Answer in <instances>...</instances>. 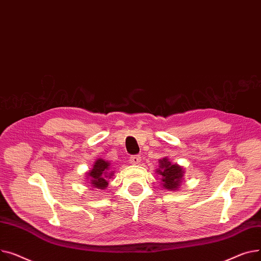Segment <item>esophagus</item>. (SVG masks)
<instances>
[{
    "instance_id": "esophagus-1",
    "label": "esophagus",
    "mask_w": 261,
    "mask_h": 261,
    "mask_svg": "<svg viewBox=\"0 0 261 261\" xmlns=\"http://www.w3.org/2000/svg\"><path fill=\"white\" fill-rule=\"evenodd\" d=\"M129 161L132 164H139L141 161V157L140 155H134L129 158Z\"/></svg>"
}]
</instances>
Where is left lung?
<instances>
[{
  "mask_svg": "<svg viewBox=\"0 0 261 261\" xmlns=\"http://www.w3.org/2000/svg\"><path fill=\"white\" fill-rule=\"evenodd\" d=\"M159 168L157 173L161 176L162 187L168 191H176L181 187L185 175L183 167L178 164H173L168 161L167 158H163L159 160Z\"/></svg>",
  "mask_w": 261,
  "mask_h": 261,
  "instance_id": "left-lung-1",
  "label": "left lung"
}]
</instances>
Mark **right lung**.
I'll return each instance as SVG.
<instances>
[{
	"instance_id": "right-lung-1",
	"label": "right lung",
	"mask_w": 261,
	"mask_h": 261,
	"mask_svg": "<svg viewBox=\"0 0 261 261\" xmlns=\"http://www.w3.org/2000/svg\"><path fill=\"white\" fill-rule=\"evenodd\" d=\"M110 171V162H107L103 159H98L96 160L93 170H91L89 173H87V178L90 180V185L93 186L96 189L104 190L109 186V181L107 179L112 178L114 175L113 172Z\"/></svg>"
}]
</instances>
